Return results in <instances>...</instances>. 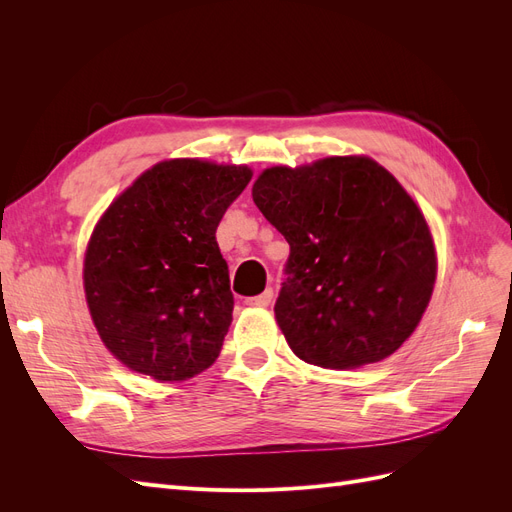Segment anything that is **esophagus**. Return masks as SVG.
Wrapping results in <instances>:
<instances>
[{"label": "esophagus", "mask_w": 512, "mask_h": 512, "mask_svg": "<svg viewBox=\"0 0 512 512\" xmlns=\"http://www.w3.org/2000/svg\"><path fill=\"white\" fill-rule=\"evenodd\" d=\"M271 299H273V288H267L265 292L258 294V297L245 299V303H247V305H256V307H267V305L271 303Z\"/></svg>", "instance_id": "esophagus-1"}]
</instances>
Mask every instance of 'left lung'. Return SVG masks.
Here are the masks:
<instances>
[{
  "label": "left lung",
  "instance_id": "left-lung-1",
  "mask_svg": "<svg viewBox=\"0 0 512 512\" xmlns=\"http://www.w3.org/2000/svg\"><path fill=\"white\" fill-rule=\"evenodd\" d=\"M252 198L290 245L275 318L299 359L354 369L406 342L431 299L436 250L389 170L369 158L275 166Z\"/></svg>",
  "mask_w": 512,
  "mask_h": 512
}]
</instances>
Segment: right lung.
<instances>
[{
	"label": "right lung",
	"mask_w": 512,
	"mask_h": 512,
	"mask_svg": "<svg viewBox=\"0 0 512 512\" xmlns=\"http://www.w3.org/2000/svg\"><path fill=\"white\" fill-rule=\"evenodd\" d=\"M250 179L247 166L160 162L102 215L85 254V294L123 365L177 382L218 359L235 299L215 230Z\"/></svg>",
	"instance_id": "add662e5"
}]
</instances>
